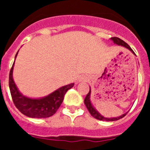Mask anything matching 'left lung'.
<instances>
[{
	"label": "left lung",
	"mask_w": 150,
	"mask_h": 150,
	"mask_svg": "<svg viewBox=\"0 0 150 150\" xmlns=\"http://www.w3.org/2000/svg\"><path fill=\"white\" fill-rule=\"evenodd\" d=\"M111 40H112L113 42H114V43H116V44L117 45H120V46H124V47H125V48L128 49V50H130L131 52H133L134 55H135L134 52L132 50V49L128 45V43H126L125 41H123L122 40H121L120 38H116V37H113V38H111ZM90 95H91V88L89 89V91H88V93L87 94V95L86 96V98H85V100H84V103L85 104H86V107H87V109H88V112H90V114L91 115V116H93L94 118H95V119H97V120H103V121H116V120H120V119H122V118L124 117L125 115L128 113V112H125V114L122 115V116H119V117H116V118H105L103 116H101V115L99 113L98 111L96 110L93 107V106L91 105V101H90Z\"/></svg>",
	"instance_id": "obj_1"
}]
</instances>
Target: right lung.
Listing matches in <instances>:
<instances>
[{
  "instance_id": "1",
  "label": "right lung",
  "mask_w": 150,
  "mask_h": 150,
  "mask_svg": "<svg viewBox=\"0 0 150 150\" xmlns=\"http://www.w3.org/2000/svg\"><path fill=\"white\" fill-rule=\"evenodd\" d=\"M16 53L15 59L17 56ZM13 63L10 71L9 76V86L11 93L13 101L17 109L30 118H47L52 116L56 112L62 103L63 102L64 97L67 91L72 88L74 83L67 85L64 86L55 90L52 93L42 98L33 99L24 96L19 92L15 83L13 81Z\"/></svg>"
}]
</instances>
